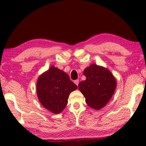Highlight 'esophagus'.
<instances>
[{"label": "esophagus", "mask_w": 146, "mask_h": 146, "mask_svg": "<svg viewBox=\"0 0 146 146\" xmlns=\"http://www.w3.org/2000/svg\"><path fill=\"white\" fill-rule=\"evenodd\" d=\"M74 83L75 84L77 85V86H78V84H79V80H75V81H74Z\"/></svg>", "instance_id": "34e87169"}]
</instances>
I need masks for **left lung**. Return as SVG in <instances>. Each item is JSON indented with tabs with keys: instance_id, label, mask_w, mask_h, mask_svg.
Returning a JSON list of instances; mask_svg holds the SVG:
<instances>
[{
	"instance_id": "left-lung-1",
	"label": "left lung",
	"mask_w": 146,
	"mask_h": 146,
	"mask_svg": "<svg viewBox=\"0 0 146 146\" xmlns=\"http://www.w3.org/2000/svg\"><path fill=\"white\" fill-rule=\"evenodd\" d=\"M86 80L79 84V90L90 108L100 110L108 104L115 93L117 82L108 68L92 64L84 71Z\"/></svg>"
}]
</instances>
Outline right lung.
I'll return each instance as SVG.
<instances>
[{
  "label": "right lung",
  "mask_w": 146,
  "mask_h": 146,
  "mask_svg": "<svg viewBox=\"0 0 146 146\" xmlns=\"http://www.w3.org/2000/svg\"><path fill=\"white\" fill-rule=\"evenodd\" d=\"M77 88L67 73L54 66L38 77L36 84L40 102L53 114H59L64 109L69 94Z\"/></svg>",
  "instance_id": "add662e5"
}]
</instances>
